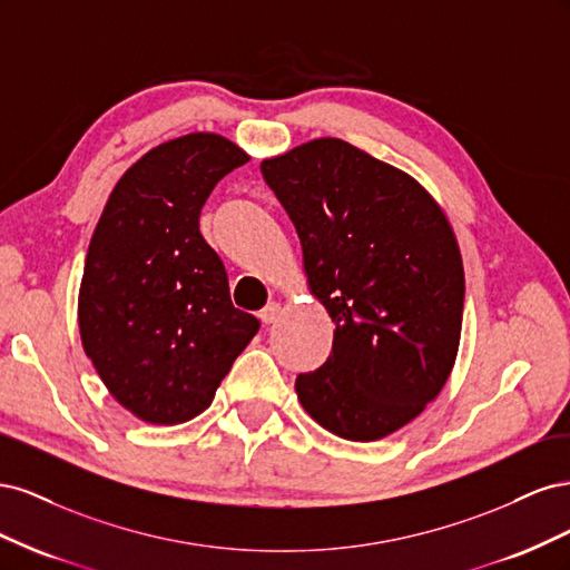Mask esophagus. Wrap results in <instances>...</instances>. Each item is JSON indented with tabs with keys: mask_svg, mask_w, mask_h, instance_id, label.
<instances>
[{
	"mask_svg": "<svg viewBox=\"0 0 570 570\" xmlns=\"http://www.w3.org/2000/svg\"><path fill=\"white\" fill-rule=\"evenodd\" d=\"M278 316H281V304H275V302L266 304V306L262 308V312H258V318H262L264 325L275 323V321H278Z\"/></svg>",
	"mask_w": 570,
	"mask_h": 570,
	"instance_id": "1",
	"label": "esophagus"
}]
</instances>
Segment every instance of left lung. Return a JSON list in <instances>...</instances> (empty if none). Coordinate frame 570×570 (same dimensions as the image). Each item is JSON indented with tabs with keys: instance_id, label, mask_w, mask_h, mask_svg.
<instances>
[{
	"instance_id": "8db88e82",
	"label": "left lung",
	"mask_w": 570,
	"mask_h": 570,
	"mask_svg": "<svg viewBox=\"0 0 570 570\" xmlns=\"http://www.w3.org/2000/svg\"><path fill=\"white\" fill-rule=\"evenodd\" d=\"M262 174L335 323L325 364L297 375L299 402L337 438H387L454 368L463 264L450 220L419 180L337 137L264 159Z\"/></svg>"
}]
</instances>
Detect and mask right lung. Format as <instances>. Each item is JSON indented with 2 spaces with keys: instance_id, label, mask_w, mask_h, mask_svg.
<instances>
[{
  "instance_id": "right-lung-1",
  "label": "right lung",
  "mask_w": 570,
  "mask_h": 570,
  "mask_svg": "<svg viewBox=\"0 0 570 570\" xmlns=\"http://www.w3.org/2000/svg\"><path fill=\"white\" fill-rule=\"evenodd\" d=\"M249 154L216 132L149 149L111 189L78 295L82 350L132 416L176 425L214 402L258 331L199 233L216 183Z\"/></svg>"
}]
</instances>
